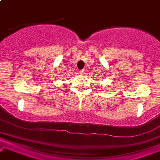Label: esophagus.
Here are the masks:
<instances>
[{
    "instance_id": "esophagus-1",
    "label": "esophagus",
    "mask_w": 160,
    "mask_h": 160,
    "mask_svg": "<svg viewBox=\"0 0 160 160\" xmlns=\"http://www.w3.org/2000/svg\"><path fill=\"white\" fill-rule=\"evenodd\" d=\"M80 74H85V70H80Z\"/></svg>"
}]
</instances>
